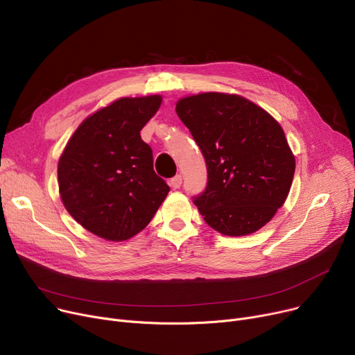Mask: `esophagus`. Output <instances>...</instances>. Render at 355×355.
Returning <instances> with one entry per match:
<instances>
[{"instance_id": "1", "label": "esophagus", "mask_w": 355, "mask_h": 355, "mask_svg": "<svg viewBox=\"0 0 355 355\" xmlns=\"http://www.w3.org/2000/svg\"><path fill=\"white\" fill-rule=\"evenodd\" d=\"M180 184H182V175H176L175 178L171 179V187L173 189H179Z\"/></svg>"}]
</instances>
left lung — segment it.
I'll list each match as a JSON object with an SVG mask.
<instances>
[{"label":"left lung","mask_w":355,"mask_h":355,"mask_svg":"<svg viewBox=\"0 0 355 355\" xmlns=\"http://www.w3.org/2000/svg\"><path fill=\"white\" fill-rule=\"evenodd\" d=\"M176 112L205 157L208 183L195 196L205 223L230 237L256 232L289 195L295 156L280 124L244 96L204 92Z\"/></svg>","instance_id":"1"}]
</instances>
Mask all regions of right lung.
<instances>
[{
  "instance_id": "add662e5",
  "label": "right lung",
  "mask_w": 355,
  "mask_h": 355,
  "mask_svg": "<svg viewBox=\"0 0 355 355\" xmlns=\"http://www.w3.org/2000/svg\"><path fill=\"white\" fill-rule=\"evenodd\" d=\"M160 105V95L114 101L80 123L59 159L66 211L101 239L134 237L171 191L156 175L153 151L140 136Z\"/></svg>"
}]
</instances>
